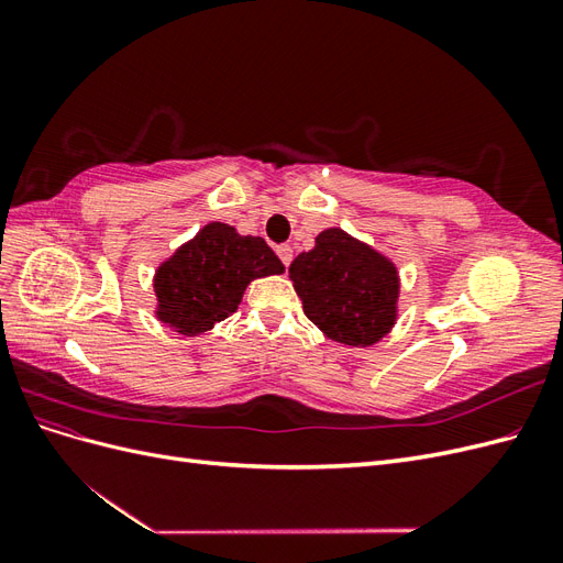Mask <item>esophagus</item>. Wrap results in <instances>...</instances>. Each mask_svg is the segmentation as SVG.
<instances>
[{
  "instance_id": "obj_1",
  "label": "esophagus",
  "mask_w": 563,
  "mask_h": 563,
  "mask_svg": "<svg viewBox=\"0 0 563 563\" xmlns=\"http://www.w3.org/2000/svg\"><path fill=\"white\" fill-rule=\"evenodd\" d=\"M277 255L282 258V263L288 267V265H291V261H294V249L288 246V244H282V246H277Z\"/></svg>"
}]
</instances>
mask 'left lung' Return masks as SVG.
<instances>
[{
    "mask_svg": "<svg viewBox=\"0 0 563 563\" xmlns=\"http://www.w3.org/2000/svg\"><path fill=\"white\" fill-rule=\"evenodd\" d=\"M288 277L305 314L335 343L368 347L395 327L397 265L345 230L319 232L314 249L298 255Z\"/></svg>",
    "mask_w": 563,
    "mask_h": 563,
    "instance_id": "obj_1",
    "label": "left lung"
}]
</instances>
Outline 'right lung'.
Listing matches in <instances>:
<instances>
[{"instance_id": "1", "label": "right lung", "mask_w": 563, "mask_h": 563, "mask_svg": "<svg viewBox=\"0 0 563 563\" xmlns=\"http://www.w3.org/2000/svg\"><path fill=\"white\" fill-rule=\"evenodd\" d=\"M282 272V261L263 236L209 223L157 267L155 314L180 335L207 333L236 312L253 279Z\"/></svg>"}]
</instances>
